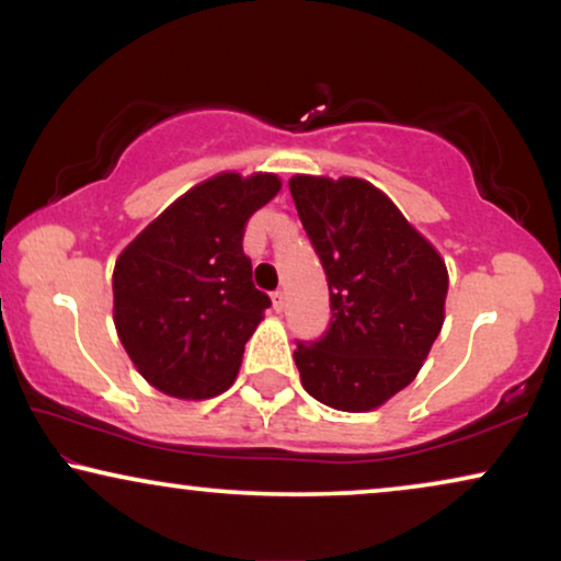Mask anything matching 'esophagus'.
Segmentation results:
<instances>
[{"instance_id":"1","label":"esophagus","mask_w":561,"mask_h":561,"mask_svg":"<svg viewBox=\"0 0 561 561\" xmlns=\"http://www.w3.org/2000/svg\"><path fill=\"white\" fill-rule=\"evenodd\" d=\"M273 298V309L275 311H283V309H286V296H283V290H275V294L271 296Z\"/></svg>"}]
</instances>
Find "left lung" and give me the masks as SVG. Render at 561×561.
Masks as SVG:
<instances>
[{"mask_svg":"<svg viewBox=\"0 0 561 561\" xmlns=\"http://www.w3.org/2000/svg\"><path fill=\"white\" fill-rule=\"evenodd\" d=\"M288 188L332 306L324 336L296 342L301 386L329 409L373 411L416 378L439 336L447 265L373 183L294 175Z\"/></svg>","mask_w":561,"mask_h":561,"instance_id":"left-lung-1","label":"left lung"}]
</instances>
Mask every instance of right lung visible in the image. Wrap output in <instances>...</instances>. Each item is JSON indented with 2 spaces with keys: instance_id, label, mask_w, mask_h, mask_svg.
Masks as SVG:
<instances>
[{
  "instance_id": "right-lung-1",
  "label": "right lung",
  "mask_w": 561,
  "mask_h": 561,
  "mask_svg": "<svg viewBox=\"0 0 561 561\" xmlns=\"http://www.w3.org/2000/svg\"><path fill=\"white\" fill-rule=\"evenodd\" d=\"M280 191L275 173H219L152 219L114 265V327L137 373L202 401L232 386L271 298L252 283L244 225Z\"/></svg>"
}]
</instances>
